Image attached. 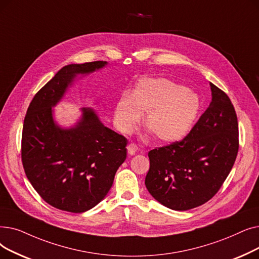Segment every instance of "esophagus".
Listing matches in <instances>:
<instances>
[{
    "label": "esophagus",
    "mask_w": 259,
    "mask_h": 259,
    "mask_svg": "<svg viewBox=\"0 0 259 259\" xmlns=\"http://www.w3.org/2000/svg\"><path fill=\"white\" fill-rule=\"evenodd\" d=\"M137 151H138V146L135 143H130L127 145V153L130 155H135V153H136Z\"/></svg>",
    "instance_id": "34e87169"
}]
</instances>
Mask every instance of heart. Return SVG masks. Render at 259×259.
<instances>
[{
  "instance_id": "1",
  "label": "heart",
  "mask_w": 259,
  "mask_h": 259,
  "mask_svg": "<svg viewBox=\"0 0 259 259\" xmlns=\"http://www.w3.org/2000/svg\"><path fill=\"white\" fill-rule=\"evenodd\" d=\"M200 109L199 97L183 85L165 78L140 80L131 94L117 102L115 116L118 128L130 133L146 113L144 126L161 142L182 138L191 130Z\"/></svg>"
}]
</instances>
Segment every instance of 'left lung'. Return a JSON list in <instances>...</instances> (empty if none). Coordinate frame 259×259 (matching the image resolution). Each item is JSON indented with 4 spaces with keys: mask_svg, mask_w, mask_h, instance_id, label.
<instances>
[{
    "mask_svg": "<svg viewBox=\"0 0 259 259\" xmlns=\"http://www.w3.org/2000/svg\"><path fill=\"white\" fill-rule=\"evenodd\" d=\"M212 102L186 137L149 152L145 186L160 203L187 211L223 187L239 149L238 122L228 95L211 83Z\"/></svg>",
    "mask_w": 259,
    "mask_h": 259,
    "instance_id": "8db88e82",
    "label": "left lung"
}]
</instances>
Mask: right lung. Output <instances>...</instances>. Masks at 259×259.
Segmentation results:
<instances>
[{"mask_svg": "<svg viewBox=\"0 0 259 259\" xmlns=\"http://www.w3.org/2000/svg\"><path fill=\"white\" fill-rule=\"evenodd\" d=\"M105 64L95 61L61 68L34 95L24 119V170L42 199L59 210L82 213L99 203L126 159L127 139L105 127L94 110L83 108L82 120L70 130L58 127L53 120L52 106L77 73Z\"/></svg>", "mask_w": 259, "mask_h": 259, "instance_id": "1", "label": "right lung"}]
</instances>
